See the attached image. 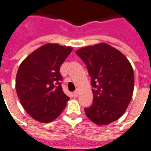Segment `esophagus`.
<instances>
[{"label": "esophagus", "mask_w": 151, "mask_h": 151, "mask_svg": "<svg viewBox=\"0 0 151 151\" xmlns=\"http://www.w3.org/2000/svg\"><path fill=\"white\" fill-rule=\"evenodd\" d=\"M78 92H79V90H78V89H77L75 91L74 93H73V96H74V97H77V96H78Z\"/></svg>", "instance_id": "1"}]
</instances>
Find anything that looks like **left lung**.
Segmentation results:
<instances>
[{
  "instance_id": "1",
  "label": "left lung",
  "mask_w": 151,
  "mask_h": 151,
  "mask_svg": "<svg viewBox=\"0 0 151 151\" xmlns=\"http://www.w3.org/2000/svg\"><path fill=\"white\" fill-rule=\"evenodd\" d=\"M86 65L93 87V103L85 108L90 120L107 125L125 113L132 99L134 74L126 56L106 43L87 46L76 51Z\"/></svg>"
}]
</instances>
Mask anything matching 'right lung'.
<instances>
[{
	"label": "right lung",
	"mask_w": 151,
	"mask_h": 151,
	"mask_svg": "<svg viewBox=\"0 0 151 151\" xmlns=\"http://www.w3.org/2000/svg\"><path fill=\"white\" fill-rule=\"evenodd\" d=\"M72 47L46 44L36 49L20 65L16 91L22 106L32 118L48 123L58 117L69 99L62 90L60 67Z\"/></svg>",
	"instance_id": "1"
}]
</instances>
